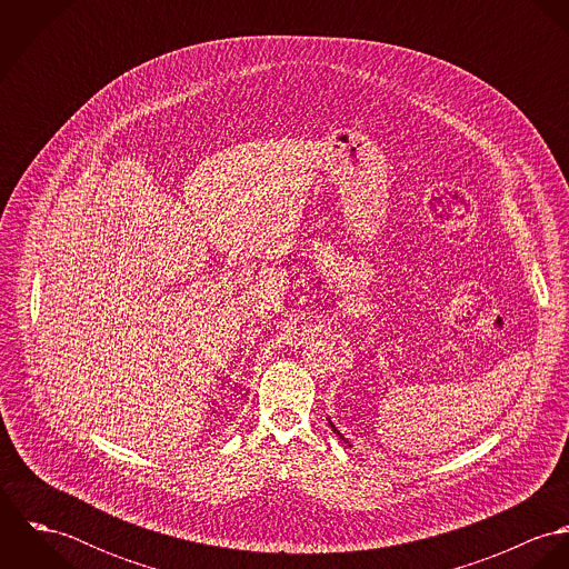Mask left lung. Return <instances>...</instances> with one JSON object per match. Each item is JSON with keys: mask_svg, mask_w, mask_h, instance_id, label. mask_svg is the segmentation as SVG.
Masks as SVG:
<instances>
[{"mask_svg": "<svg viewBox=\"0 0 569 569\" xmlns=\"http://www.w3.org/2000/svg\"><path fill=\"white\" fill-rule=\"evenodd\" d=\"M328 425H330V427H332V431H335V433H337V436H339V440H343V442H348V440H346V438H343V436H341V433H339V431H337V427H335V425H332V420H330V418H328Z\"/></svg>", "mask_w": 569, "mask_h": 569, "instance_id": "obj_1", "label": "left lung"}]
</instances>
